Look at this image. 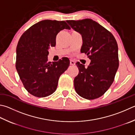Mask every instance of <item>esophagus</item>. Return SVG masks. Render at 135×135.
Segmentation results:
<instances>
[{"label": "esophagus", "instance_id": "1", "mask_svg": "<svg viewBox=\"0 0 135 135\" xmlns=\"http://www.w3.org/2000/svg\"><path fill=\"white\" fill-rule=\"evenodd\" d=\"M75 64V61H73V60H70V65H74Z\"/></svg>", "mask_w": 135, "mask_h": 135}]
</instances>
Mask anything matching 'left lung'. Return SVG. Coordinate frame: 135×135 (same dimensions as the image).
Listing matches in <instances>:
<instances>
[{
	"label": "left lung",
	"mask_w": 135,
	"mask_h": 135,
	"mask_svg": "<svg viewBox=\"0 0 135 135\" xmlns=\"http://www.w3.org/2000/svg\"><path fill=\"white\" fill-rule=\"evenodd\" d=\"M67 22L81 34V52L91 60L87 68L79 62L76 63L79 73L74 80L75 90L84 99H97L111 86L118 69L116 40L110 32L91 19Z\"/></svg>",
	"instance_id": "1"
}]
</instances>
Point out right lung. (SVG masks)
<instances>
[{
	"mask_svg": "<svg viewBox=\"0 0 135 135\" xmlns=\"http://www.w3.org/2000/svg\"><path fill=\"white\" fill-rule=\"evenodd\" d=\"M64 29H70L65 21L44 20L31 26L19 39L16 68L24 87L34 96L52 94L60 75L70 65L67 57L52 63L48 61L49 47L55 46L56 36Z\"/></svg>",
	"mask_w": 135,
	"mask_h": 135,
	"instance_id": "obj_1",
	"label": "right lung"
}]
</instances>
